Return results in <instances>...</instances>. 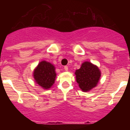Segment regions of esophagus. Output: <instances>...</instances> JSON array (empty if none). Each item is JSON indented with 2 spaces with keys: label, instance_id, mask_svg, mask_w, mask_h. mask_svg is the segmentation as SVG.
<instances>
[{
  "label": "esophagus",
  "instance_id": "34e87169",
  "mask_svg": "<svg viewBox=\"0 0 130 130\" xmlns=\"http://www.w3.org/2000/svg\"><path fill=\"white\" fill-rule=\"evenodd\" d=\"M64 70L65 71L68 70V66H64Z\"/></svg>",
  "mask_w": 130,
  "mask_h": 130
}]
</instances>
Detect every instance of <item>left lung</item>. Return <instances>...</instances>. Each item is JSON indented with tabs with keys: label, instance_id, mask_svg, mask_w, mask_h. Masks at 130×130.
I'll return each instance as SVG.
<instances>
[{
	"label": "left lung",
	"instance_id": "left-lung-1",
	"mask_svg": "<svg viewBox=\"0 0 130 130\" xmlns=\"http://www.w3.org/2000/svg\"><path fill=\"white\" fill-rule=\"evenodd\" d=\"M76 81L83 92H88L98 85L101 77L99 68L90 62H84L75 72Z\"/></svg>",
	"mask_w": 130,
	"mask_h": 130
}]
</instances>
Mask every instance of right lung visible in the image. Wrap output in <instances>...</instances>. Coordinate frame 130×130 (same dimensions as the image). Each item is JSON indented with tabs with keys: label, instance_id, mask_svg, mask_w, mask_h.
<instances>
[{
	"label": "right lung",
	"instance_id": "add662e5",
	"mask_svg": "<svg viewBox=\"0 0 130 130\" xmlns=\"http://www.w3.org/2000/svg\"><path fill=\"white\" fill-rule=\"evenodd\" d=\"M57 73L53 64L42 60L35 68L33 72L34 81L43 89L48 90L55 83Z\"/></svg>",
	"mask_w": 130,
	"mask_h": 130
}]
</instances>
